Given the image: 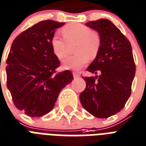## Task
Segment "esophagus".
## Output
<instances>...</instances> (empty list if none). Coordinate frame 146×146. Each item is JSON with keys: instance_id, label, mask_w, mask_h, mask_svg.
I'll use <instances>...</instances> for the list:
<instances>
[{"instance_id": "obj_1", "label": "esophagus", "mask_w": 146, "mask_h": 146, "mask_svg": "<svg viewBox=\"0 0 146 146\" xmlns=\"http://www.w3.org/2000/svg\"><path fill=\"white\" fill-rule=\"evenodd\" d=\"M73 76H74V78H78V77H79V73L78 72H73Z\"/></svg>"}]
</instances>
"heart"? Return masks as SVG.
<instances>
[{"mask_svg":"<svg viewBox=\"0 0 146 146\" xmlns=\"http://www.w3.org/2000/svg\"><path fill=\"white\" fill-rule=\"evenodd\" d=\"M63 39L57 36L51 39V47L54 55L62 59L67 55L68 45L75 42L73 55L68 56L63 62V67L67 69H78L98 55L100 47V37L94 31L81 23H70L62 30Z\"/></svg>","mask_w":146,"mask_h":146,"instance_id":"obj_1","label":"heart"}]
</instances>
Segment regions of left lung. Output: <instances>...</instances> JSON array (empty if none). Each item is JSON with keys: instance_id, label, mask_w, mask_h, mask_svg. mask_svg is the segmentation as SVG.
Returning a JSON list of instances; mask_svg holds the SVG:
<instances>
[{"instance_id": "obj_1", "label": "left lung", "mask_w": 146, "mask_h": 146, "mask_svg": "<svg viewBox=\"0 0 146 146\" xmlns=\"http://www.w3.org/2000/svg\"><path fill=\"white\" fill-rule=\"evenodd\" d=\"M88 27L100 37L98 55L87 70L99 76L82 77L86 82L80 94L84 108L98 118H107L124 107L130 97L135 73L132 46L128 39L110 20L89 21Z\"/></svg>"}]
</instances>
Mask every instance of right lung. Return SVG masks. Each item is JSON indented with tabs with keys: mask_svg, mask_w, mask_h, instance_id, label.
Instances as JSON below:
<instances>
[{
	"mask_svg": "<svg viewBox=\"0 0 146 146\" xmlns=\"http://www.w3.org/2000/svg\"><path fill=\"white\" fill-rule=\"evenodd\" d=\"M65 24L43 20L22 32L11 45L7 59V86L16 107L39 117L53 109L61 90L73 80L71 71L56 73L60 61L52 52L51 39Z\"/></svg>",
	"mask_w": 146,
	"mask_h": 146,
	"instance_id": "add662e5",
	"label": "right lung"
}]
</instances>
